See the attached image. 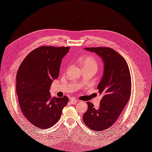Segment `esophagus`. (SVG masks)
<instances>
[{
  "instance_id": "34e87169",
  "label": "esophagus",
  "mask_w": 152,
  "mask_h": 152,
  "mask_svg": "<svg viewBox=\"0 0 152 152\" xmlns=\"http://www.w3.org/2000/svg\"><path fill=\"white\" fill-rule=\"evenodd\" d=\"M78 100L76 99V98H72V99L70 100V103L72 104V105H74L75 104H77Z\"/></svg>"
}]
</instances>
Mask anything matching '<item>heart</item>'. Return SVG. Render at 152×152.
Returning <instances> with one entry per match:
<instances>
[{"label": "heart", "instance_id": "1", "mask_svg": "<svg viewBox=\"0 0 152 152\" xmlns=\"http://www.w3.org/2000/svg\"><path fill=\"white\" fill-rule=\"evenodd\" d=\"M80 63L83 65V67H91L98 68V63L97 59L93 56H85L80 59Z\"/></svg>", "mask_w": 152, "mask_h": 152}]
</instances>
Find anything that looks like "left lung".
Here are the masks:
<instances>
[{"label":"left lung","mask_w":152,"mask_h":152,"mask_svg":"<svg viewBox=\"0 0 152 152\" xmlns=\"http://www.w3.org/2000/svg\"><path fill=\"white\" fill-rule=\"evenodd\" d=\"M101 57L104 63V75L98 84L102 95L98 109L88 102V110L83 116L84 124L92 130H105L118 120L131 95V76L126 61L109 47L85 48Z\"/></svg>","instance_id":"8db88e82"}]
</instances>
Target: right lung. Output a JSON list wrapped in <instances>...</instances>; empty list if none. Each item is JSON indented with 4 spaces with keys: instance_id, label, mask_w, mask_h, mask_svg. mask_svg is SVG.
Masks as SVG:
<instances>
[{
    "instance_id": "1",
    "label": "right lung",
    "mask_w": 152,
    "mask_h": 152,
    "mask_svg": "<svg viewBox=\"0 0 152 152\" xmlns=\"http://www.w3.org/2000/svg\"><path fill=\"white\" fill-rule=\"evenodd\" d=\"M69 47L43 46L31 52L18 69L16 93L23 116L39 129L59 121L68 98L52 97L50 86L59 77L61 61Z\"/></svg>"
}]
</instances>
